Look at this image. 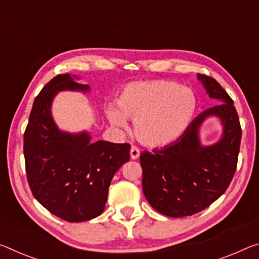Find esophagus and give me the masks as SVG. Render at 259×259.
Instances as JSON below:
<instances>
[{"mask_svg":"<svg viewBox=\"0 0 259 259\" xmlns=\"http://www.w3.org/2000/svg\"><path fill=\"white\" fill-rule=\"evenodd\" d=\"M139 154H141V151H139L138 147L137 146H131V149H130V157H131V159H133V160L138 159Z\"/></svg>","mask_w":259,"mask_h":259,"instance_id":"obj_1","label":"esophagus"}]
</instances>
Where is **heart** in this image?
<instances>
[{"label": "heart", "mask_w": 259, "mask_h": 259, "mask_svg": "<svg viewBox=\"0 0 259 259\" xmlns=\"http://www.w3.org/2000/svg\"><path fill=\"white\" fill-rule=\"evenodd\" d=\"M108 121L117 128H128L135 121V135L150 147L167 146L178 141L197 110L194 92L176 81L157 79L131 83L122 90L118 105L106 106Z\"/></svg>", "instance_id": "obj_1"}]
</instances>
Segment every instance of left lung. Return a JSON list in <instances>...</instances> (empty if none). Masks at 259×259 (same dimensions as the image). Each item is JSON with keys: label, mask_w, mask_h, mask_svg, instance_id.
Listing matches in <instances>:
<instances>
[{"label": "left lung", "mask_w": 259, "mask_h": 259, "mask_svg": "<svg viewBox=\"0 0 259 259\" xmlns=\"http://www.w3.org/2000/svg\"><path fill=\"white\" fill-rule=\"evenodd\" d=\"M207 96L218 102L192 121L178 141L161 150L141 154L143 192L155 211L171 218L192 215L215 202L227 190L236 170L242 130L232 98L214 78L197 73ZM215 116L223 135L203 146L199 130Z\"/></svg>", "instance_id": "8db88e82"}]
</instances>
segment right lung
Masks as SVG:
<instances>
[{"label":"right lung","mask_w":259,"mask_h":259,"mask_svg":"<svg viewBox=\"0 0 259 259\" xmlns=\"http://www.w3.org/2000/svg\"><path fill=\"white\" fill-rule=\"evenodd\" d=\"M70 73L57 75L44 86L32 107L24 134L28 186L45 208L69 223L100 215L114 174L130 159V144L91 142L88 131L59 129L52 115L55 96L62 91L89 92L90 86Z\"/></svg>","instance_id":"add662e5"}]
</instances>
